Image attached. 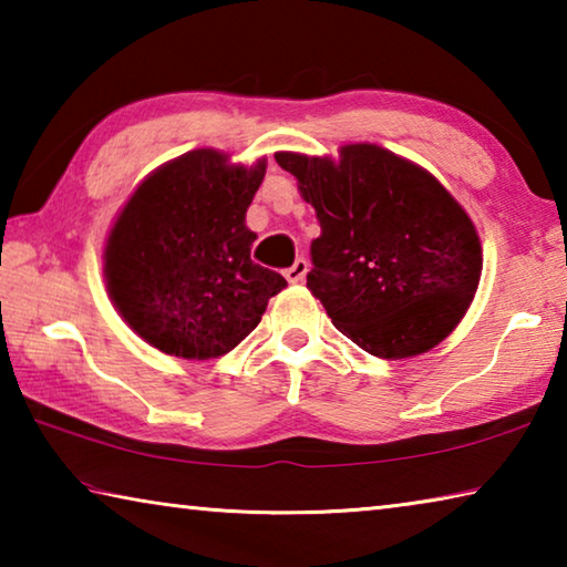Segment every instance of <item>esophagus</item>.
<instances>
[{"mask_svg":"<svg viewBox=\"0 0 567 567\" xmlns=\"http://www.w3.org/2000/svg\"><path fill=\"white\" fill-rule=\"evenodd\" d=\"M307 270H310V262H307L305 257H297V260H295V262L285 270L287 282H302V280H305V275H307Z\"/></svg>","mask_w":567,"mask_h":567,"instance_id":"obj_1","label":"esophagus"}]
</instances>
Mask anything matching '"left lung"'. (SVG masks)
Segmentation results:
<instances>
[{
  "mask_svg": "<svg viewBox=\"0 0 567 567\" xmlns=\"http://www.w3.org/2000/svg\"><path fill=\"white\" fill-rule=\"evenodd\" d=\"M322 235L307 287L334 328L375 358L427 352L463 320L483 270L473 219L395 152L344 145L340 159L277 152Z\"/></svg>",
  "mask_w": 567,
  "mask_h": 567,
  "instance_id": "left-lung-1",
  "label": "left lung"
}]
</instances>
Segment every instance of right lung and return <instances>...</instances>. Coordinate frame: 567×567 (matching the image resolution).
I'll list each match as a JSON object with an SVG mask.
<instances>
[{
    "label": "right lung",
    "mask_w": 567,
    "mask_h": 567,
    "mask_svg": "<svg viewBox=\"0 0 567 567\" xmlns=\"http://www.w3.org/2000/svg\"><path fill=\"white\" fill-rule=\"evenodd\" d=\"M267 162L229 165L192 150L134 189L104 247V280L124 322L167 354L209 360L262 320L285 277L252 262L245 215Z\"/></svg>",
    "instance_id": "1"
}]
</instances>
